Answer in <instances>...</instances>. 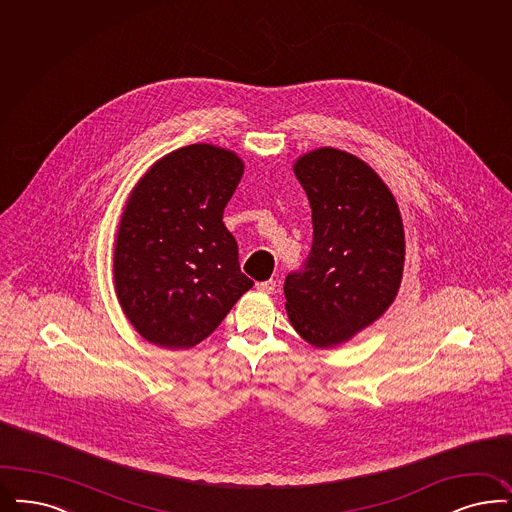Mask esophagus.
<instances>
[{
  "label": "esophagus",
  "mask_w": 512,
  "mask_h": 512,
  "mask_svg": "<svg viewBox=\"0 0 512 512\" xmlns=\"http://www.w3.org/2000/svg\"><path fill=\"white\" fill-rule=\"evenodd\" d=\"M258 290L265 292V294H273L277 290V281L269 279V281H264V283H258Z\"/></svg>",
  "instance_id": "esophagus-1"
}]
</instances>
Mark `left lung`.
Instances as JSON below:
<instances>
[{"mask_svg": "<svg viewBox=\"0 0 512 512\" xmlns=\"http://www.w3.org/2000/svg\"><path fill=\"white\" fill-rule=\"evenodd\" d=\"M313 216V245L284 279L288 319L303 340L332 347L383 315L397 296L404 229L397 201L351 153L321 148L294 165Z\"/></svg>", "mask_w": 512, "mask_h": 512, "instance_id": "obj_1", "label": "left lung"}]
</instances>
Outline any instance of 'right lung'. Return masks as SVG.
Wrapping results in <instances>:
<instances>
[{
  "mask_svg": "<svg viewBox=\"0 0 512 512\" xmlns=\"http://www.w3.org/2000/svg\"><path fill=\"white\" fill-rule=\"evenodd\" d=\"M241 176L235 153L191 144L159 159L136 184L117 231L114 281L142 338L190 349L252 288L222 222Z\"/></svg>",
  "mask_w": 512,
  "mask_h": 512,
  "instance_id": "obj_1",
  "label": "right lung"
}]
</instances>
